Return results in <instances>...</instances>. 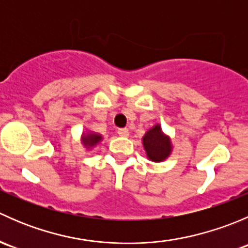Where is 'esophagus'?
Segmentation results:
<instances>
[{
	"label": "esophagus",
	"instance_id": "1",
	"mask_svg": "<svg viewBox=\"0 0 248 248\" xmlns=\"http://www.w3.org/2000/svg\"><path fill=\"white\" fill-rule=\"evenodd\" d=\"M117 134H119L120 137H124V138H127V137L129 136V131L127 128H119L117 129Z\"/></svg>",
	"mask_w": 248,
	"mask_h": 248
}]
</instances>
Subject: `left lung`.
Here are the masks:
<instances>
[{
    "instance_id": "obj_1",
    "label": "left lung",
    "mask_w": 248,
    "mask_h": 248,
    "mask_svg": "<svg viewBox=\"0 0 248 248\" xmlns=\"http://www.w3.org/2000/svg\"><path fill=\"white\" fill-rule=\"evenodd\" d=\"M142 145L149 159L154 162L164 161L171 152L170 139L164 136L159 124L146 132L142 138Z\"/></svg>"
}]
</instances>
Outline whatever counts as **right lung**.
<instances>
[{
	"label": "right lung",
	"instance_id": "obj_1",
	"mask_svg": "<svg viewBox=\"0 0 248 248\" xmlns=\"http://www.w3.org/2000/svg\"><path fill=\"white\" fill-rule=\"evenodd\" d=\"M102 140V136L94 133H87L82 136V144L87 147H92Z\"/></svg>",
	"mask_w": 248,
	"mask_h": 248
}]
</instances>
